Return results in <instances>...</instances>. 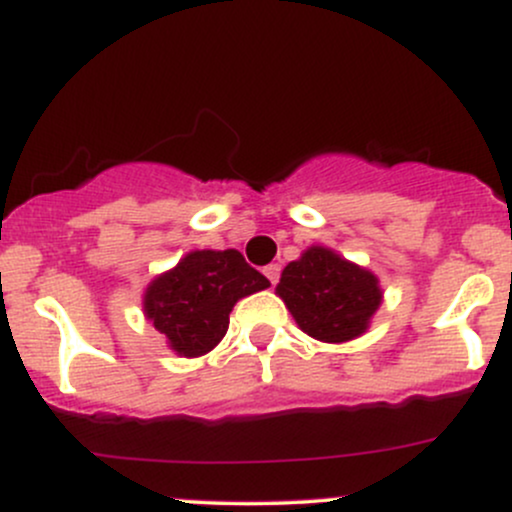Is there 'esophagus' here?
Masks as SVG:
<instances>
[{
  "instance_id": "obj_1",
  "label": "esophagus",
  "mask_w": 512,
  "mask_h": 512,
  "mask_svg": "<svg viewBox=\"0 0 512 512\" xmlns=\"http://www.w3.org/2000/svg\"><path fill=\"white\" fill-rule=\"evenodd\" d=\"M279 274H281L279 264H269V267H264V276H267L272 286H276V281H279Z\"/></svg>"
}]
</instances>
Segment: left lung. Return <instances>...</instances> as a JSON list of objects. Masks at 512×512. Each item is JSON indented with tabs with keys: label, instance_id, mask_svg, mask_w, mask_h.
Wrapping results in <instances>:
<instances>
[{
	"label": "left lung",
	"instance_id": "left-lung-1",
	"mask_svg": "<svg viewBox=\"0 0 512 512\" xmlns=\"http://www.w3.org/2000/svg\"><path fill=\"white\" fill-rule=\"evenodd\" d=\"M276 293L298 327L327 344L361 337L383 303L378 276L322 245L286 264Z\"/></svg>",
	"mask_w": 512,
	"mask_h": 512
}]
</instances>
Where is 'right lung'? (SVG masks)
Wrapping results in <instances>:
<instances>
[{
	"instance_id": "right-lung-1",
	"label": "right lung",
	"mask_w": 512,
	"mask_h": 512,
	"mask_svg": "<svg viewBox=\"0 0 512 512\" xmlns=\"http://www.w3.org/2000/svg\"><path fill=\"white\" fill-rule=\"evenodd\" d=\"M267 286L238 250H195L151 281L144 315L175 354L195 358L221 342L233 305Z\"/></svg>"
}]
</instances>
